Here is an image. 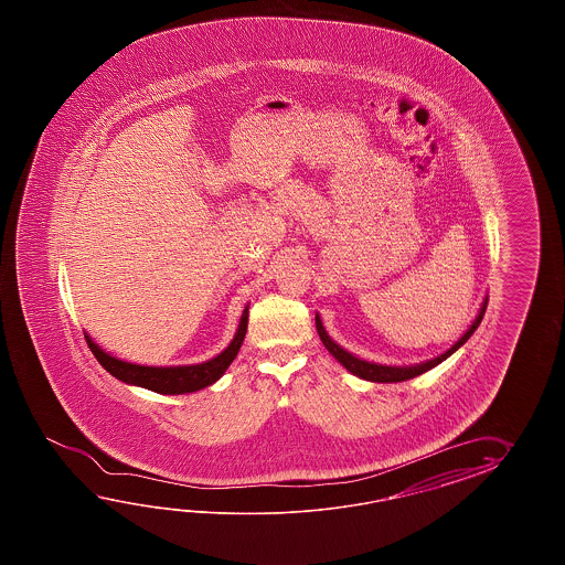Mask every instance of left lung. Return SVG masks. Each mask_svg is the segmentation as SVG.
<instances>
[{
  "label": "left lung",
  "instance_id": "left-lung-1",
  "mask_svg": "<svg viewBox=\"0 0 565 565\" xmlns=\"http://www.w3.org/2000/svg\"><path fill=\"white\" fill-rule=\"evenodd\" d=\"M484 311H487V300L482 302L479 317L475 319V323L470 324L469 331L460 337L452 348L448 349L443 355L434 358V360L420 363V365H412V367H392V365H377V363H370V361L358 360L355 355H351L345 349L339 348L335 341L324 333L323 323H321L319 315L315 317V324H317V333L321 337L324 348L329 349V353H331L348 372L358 375V377H363V380H370V382L394 384V382H406V380H412V377H416V375H420V373L428 372V370L436 367L438 363H443L446 358H450V355H452L460 345H465V343L469 341L470 335L477 331V327H479L482 317H484Z\"/></svg>",
  "mask_w": 565,
  "mask_h": 565
}]
</instances>
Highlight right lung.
<instances>
[{"label":"right lung","instance_id":"right-lung-1","mask_svg":"<svg viewBox=\"0 0 565 565\" xmlns=\"http://www.w3.org/2000/svg\"><path fill=\"white\" fill-rule=\"evenodd\" d=\"M246 327H248V307L242 312L241 324H238V331L232 339V343L217 358L205 361V363H198V365H178V367H147V365L127 363V361L117 360V358L105 353L96 343H93L90 337L85 335V339L96 361L120 382L141 385L157 394L173 396V394L198 392V390L217 382L222 377V373L228 370L230 363L238 355L242 341L246 335Z\"/></svg>","mask_w":565,"mask_h":565}]
</instances>
